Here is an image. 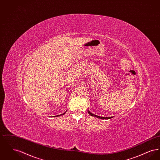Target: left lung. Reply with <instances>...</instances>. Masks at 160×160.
Segmentation results:
<instances>
[{
  "label": "left lung",
  "instance_id": "left-lung-1",
  "mask_svg": "<svg viewBox=\"0 0 160 160\" xmlns=\"http://www.w3.org/2000/svg\"><path fill=\"white\" fill-rule=\"evenodd\" d=\"M88 112L92 116H94V117H96L98 119H111V118H113V117H102V116H97V115H95V114L92 113L89 110H88Z\"/></svg>",
  "mask_w": 160,
  "mask_h": 160
}]
</instances>
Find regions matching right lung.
Masks as SVG:
<instances>
[{
  "label": "right lung",
  "mask_w": 160,
  "mask_h": 160,
  "mask_svg": "<svg viewBox=\"0 0 160 160\" xmlns=\"http://www.w3.org/2000/svg\"><path fill=\"white\" fill-rule=\"evenodd\" d=\"M66 112H67V111H66V112H65V113H63V114H60V115H58V116H61V115H63V114H65V113H66Z\"/></svg>",
  "instance_id": "obj_1"
}]
</instances>
